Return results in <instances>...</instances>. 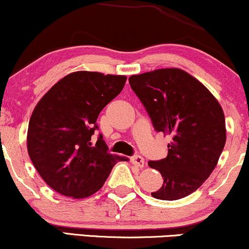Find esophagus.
<instances>
[{"instance_id":"obj_1","label":"esophagus","mask_w":249,"mask_h":249,"mask_svg":"<svg viewBox=\"0 0 249 249\" xmlns=\"http://www.w3.org/2000/svg\"><path fill=\"white\" fill-rule=\"evenodd\" d=\"M130 160H131V163H133L134 165L137 166V168H143V166H144V164H145L144 159H143L142 156H140V155H135V156H133L130 159Z\"/></svg>"}]
</instances>
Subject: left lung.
Wrapping results in <instances>:
<instances>
[{"mask_svg": "<svg viewBox=\"0 0 249 249\" xmlns=\"http://www.w3.org/2000/svg\"><path fill=\"white\" fill-rule=\"evenodd\" d=\"M129 84L155 129L171 136L168 156L148 162L163 177L151 196L177 200L191 195L214 170L226 143L220 104L199 80L175 67L130 75Z\"/></svg>", "mask_w": 249, "mask_h": 249, "instance_id": "8db88e82", "label": "left lung"}]
</instances>
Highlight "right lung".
<instances>
[{
	"instance_id": "add662e5",
	"label": "right lung",
	"mask_w": 249,
	"mask_h": 249,
	"mask_svg": "<svg viewBox=\"0 0 249 249\" xmlns=\"http://www.w3.org/2000/svg\"><path fill=\"white\" fill-rule=\"evenodd\" d=\"M125 75L77 71L67 74L38 101L29 121L26 147L31 162L50 188L74 199L102 188L116 160L100 135L90 137L96 119L124 89Z\"/></svg>"
}]
</instances>
